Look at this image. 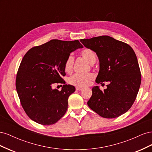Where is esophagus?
I'll return each mask as SVG.
<instances>
[{"instance_id": "esophagus-1", "label": "esophagus", "mask_w": 152, "mask_h": 152, "mask_svg": "<svg viewBox=\"0 0 152 152\" xmlns=\"http://www.w3.org/2000/svg\"><path fill=\"white\" fill-rule=\"evenodd\" d=\"M82 87H76V90L77 91H81V90H82Z\"/></svg>"}]
</instances>
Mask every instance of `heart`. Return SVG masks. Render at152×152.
<instances>
[{"instance_id": "heart-1", "label": "heart", "mask_w": 152, "mask_h": 152, "mask_svg": "<svg viewBox=\"0 0 152 152\" xmlns=\"http://www.w3.org/2000/svg\"><path fill=\"white\" fill-rule=\"evenodd\" d=\"M82 58L89 63L94 64L96 61V56L93 50L90 48H84L80 53ZM75 59L72 55H69L66 58L64 63V70L65 72L70 73L72 72L73 65H74ZM94 79V75L91 73H86V74H80L75 73L68 78V82L70 84L79 87H83L89 86L91 82Z\"/></svg>"}]
</instances>
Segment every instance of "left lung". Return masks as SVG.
I'll return each mask as SVG.
<instances>
[{"label":"left lung","instance_id":"8db88e82","mask_svg":"<svg viewBox=\"0 0 152 152\" xmlns=\"http://www.w3.org/2000/svg\"><path fill=\"white\" fill-rule=\"evenodd\" d=\"M80 42L96 52L99 58L96 83L109 82L103 91L98 86L93 87L87 104L104 118L121 116L134 103L141 84V71L134 50L129 44L107 35L81 39Z\"/></svg>","mask_w":152,"mask_h":152}]
</instances>
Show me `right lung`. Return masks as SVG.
I'll return each mask as SVG.
<instances>
[{
	"label": "right lung",
	"instance_id": "add662e5",
	"mask_svg": "<svg viewBox=\"0 0 152 152\" xmlns=\"http://www.w3.org/2000/svg\"><path fill=\"white\" fill-rule=\"evenodd\" d=\"M82 45L78 40L53 39L29 49L16 74V88L20 103L30 118L44 126L52 125L65 114L68 99L75 91L65 84L64 63L70 53ZM64 83L61 91L52 88Z\"/></svg>",
	"mask_w": 152,
	"mask_h": 152
}]
</instances>
